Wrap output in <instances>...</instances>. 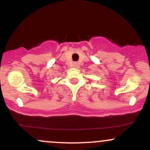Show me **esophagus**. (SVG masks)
I'll list each match as a JSON object with an SVG mask.
<instances>
[{"instance_id":"34e87169","label":"esophagus","mask_w":150,"mask_h":150,"mask_svg":"<svg viewBox=\"0 0 150 150\" xmlns=\"http://www.w3.org/2000/svg\"><path fill=\"white\" fill-rule=\"evenodd\" d=\"M77 63H74V67H75V66H77Z\"/></svg>"}]
</instances>
